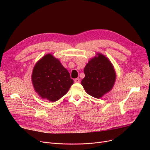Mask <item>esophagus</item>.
<instances>
[{
    "instance_id": "esophagus-1",
    "label": "esophagus",
    "mask_w": 150,
    "mask_h": 150,
    "mask_svg": "<svg viewBox=\"0 0 150 150\" xmlns=\"http://www.w3.org/2000/svg\"><path fill=\"white\" fill-rule=\"evenodd\" d=\"M80 80V78H76V79H74V81L75 82V83H79Z\"/></svg>"
}]
</instances>
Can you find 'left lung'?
<instances>
[{
  "instance_id": "1",
  "label": "left lung",
  "mask_w": 150,
  "mask_h": 150,
  "mask_svg": "<svg viewBox=\"0 0 150 150\" xmlns=\"http://www.w3.org/2000/svg\"><path fill=\"white\" fill-rule=\"evenodd\" d=\"M91 59L84 69L85 78L81 83L86 92L96 98L101 97L113 88L116 73L112 63L101 54Z\"/></svg>"
}]
</instances>
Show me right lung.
I'll return each instance as SVG.
<instances>
[{
    "mask_svg": "<svg viewBox=\"0 0 150 150\" xmlns=\"http://www.w3.org/2000/svg\"><path fill=\"white\" fill-rule=\"evenodd\" d=\"M32 81L37 93L52 102L64 96L74 83L69 72L51 54L45 55L37 63Z\"/></svg>",
    "mask_w": 150,
    "mask_h": 150,
    "instance_id": "add662e5",
    "label": "right lung"
}]
</instances>
